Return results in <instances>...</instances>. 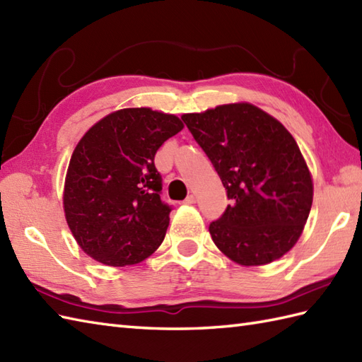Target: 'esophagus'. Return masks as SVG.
<instances>
[{
	"instance_id": "34e87169",
	"label": "esophagus",
	"mask_w": 362,
	"mask_h": 362,
	"mask_svg": "<svg viewBox=\"0 0 362 362\" xmlns=\"http://www.w3.org/2000/svg\"><path fill=\"white\" fill-rule=\"evenodd\" d=\"M183 204H187V205H193V204H196V196L194 194H189L185 201H183Z\"/></svg>"
}]
</instances>
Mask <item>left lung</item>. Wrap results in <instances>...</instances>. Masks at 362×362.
Here are the masks:
<instances>
[{
	"instance_id": "1",
	"label": "left lung",
	"mask_w": 362,
	"mask_h": 362,
	"mask_svg": "<svg viewBox=\"0 0 362 362\" xmlns=\"http://www.w3.org/2000/svg\"><path fill=\"white\" fill-rule=\"evenodd\" d=\"M227 189L232 205L210 224L216 247L241 266L288 253L313 205V177L288 129L249 103L182 115Z\"/></svg>"
}]
</instances>
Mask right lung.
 Instances as JSON below:
<instances>
[{"instance_id": "add662e5", "label": "right lung", "mask_w": 362, "mask_h": 362, "mask_svg": "<svg viewBox=\"0 0 362 362\" xmlns=\"http://www.w3.org/2000/svg\"><path fill=\"white\" fill-rule=\"evenodd\" d=\"M183 122L149 107L112 112L73 151L64 211L76 243L105 266L141 263L163 241L171 209L161 202L153 157Z\"/></svg>"}]
</instances>
